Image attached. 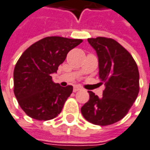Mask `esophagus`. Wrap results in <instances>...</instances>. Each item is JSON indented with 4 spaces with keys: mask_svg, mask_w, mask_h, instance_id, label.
Wrapping results in <instances>:
<instances>
[{
    "mask_svg": "<svg viewBox=\"0 0 150 150\" xmlns=\"http://www.w3.org/2000/svg\"><path fill=\"white\" fill-rule=\"evenodd\" d=\"M82 88L81 86H74V91L76 92V91H80V90H81Z\"/></svg>",
    "mask_w": 150,
    "mask_h": 150,
    "instance_id": "obj_1",
    "label": "esophagus"
}]
</instances>
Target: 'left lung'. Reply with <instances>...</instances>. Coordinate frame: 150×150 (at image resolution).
Segmentation results:
<instances>
[{
	"label": "left lung",
	"instance_id": "left-lung-1",
	"mask_svg": "<svg viewBox=\"0 0 150 150\" xmlns=\"http://www.w3.org/2000/svg\"><path fill=\"white\" fill-rule=\"evenodd\" d=\"M99 62V77L105 84L102 97L88 91L89 101L81 108L83 117L90 122L107 126L123 118L139 91L137 64L127 49L112 38H88Z\"/></svg>",
	"mask_w": 150,
	"mask_h": 150
}]
</instances>
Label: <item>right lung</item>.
<instances>
[{
  "label": "right lung",
  "mask_w": 150,
  "mask_h": 150,
  "mask_svg": "<svg viewBox=\"0 0 150 150\" xmlns=\"http://www.w3.org/2000/svg\"><path fill=\"white\" fill-rule=\"evenodd\" d=\"M82 39L46 37L34 42L19 58L14 69V94L30 117L47 121L61 112L73 86L62 87L52 81L69 52Z\"/></svg>",
  "instance_id": "obj_1"
}]
</instances>
